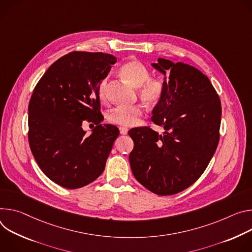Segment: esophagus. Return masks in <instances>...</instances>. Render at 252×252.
<instances>
[{
	"label": "esophagus",
	"mask_w": 252,
	"mask_h": 252,
	"mask_svg": "<svg viewBox=\"0 0 252 252\" xmlns=\"http://www.w3.org/2000/svg\"><path fill=\"white\" fill-rule=\"evenodd\" d=\"M120 133L122 134V135H126L127 133H128V129L127 128H125V127H120Z\"/></svg>",
	"instance_id": "obj_1"
}]
</instances>
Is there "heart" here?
Returning <instances> with one entry per match:
<instances>
[{
    "label": "heart",
    "mask_w": 252,
    "mask_h": 252,
    "mask_svg": "<svg viewBox=\"0 0 252 252\" xmlns=\"http://www.w3.org/2000/svg\"><path fill=\"white\" fill-rule=\"evenodd\" d=\"M119 72L121 77L130 85L138 88L137 93L139 98L149 106L159 104L168 89V82L165 78L160 76L150 77L149 69L139 60L131 59L126 61L120 67ZM108 88V79L101 80L98 86V97L103 103L109 100ZM143 114L144 110L139 105L133 107L118 106L108 112L107 120L111 124L131 127L140 122Z\"/></svg>",
    "instance_id": "obj_1"
}]
</instances>
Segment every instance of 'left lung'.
<instances>
[{"label": "left lung", "instance_id": "1", "mask_svg": "<svg viewBox=\"0 0 252 252\" xmlns=\"http://www.w3.org/2000/svg\"><path fill=\"white\" fill-rule=\"evenodd\" d=\"M152 66L169 73L168 89L151 117L165 132L160 135L147 126L131 129L129 160L137 181L165 196L185 190L206 169L219 142L221 102L198 69L162 58Z\"/></svg>", "mask_w": 252, "mask_h": 252}]
</instances>
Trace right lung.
Segmentation results:
<instances>
[{
    "mask_svg": "<svg viewBox=\"0 0 252 252\" xmlns=\"http://www.w3.org/2000/svg\"><path fill=\"white\" fill-rule=\"evenodd\" d=\"M117 59L101 52H71L54 62L29 103L28 139L41 170L53 182L77 189L104 171L119 129L102 125L98 86ZM96 127L86 136L81 124Z\"/></svg>",
    "mask_w": 252,
    "mask_h": 252,
    "instance_id": "1",
    "label": "right lung"
}]
</instances>
